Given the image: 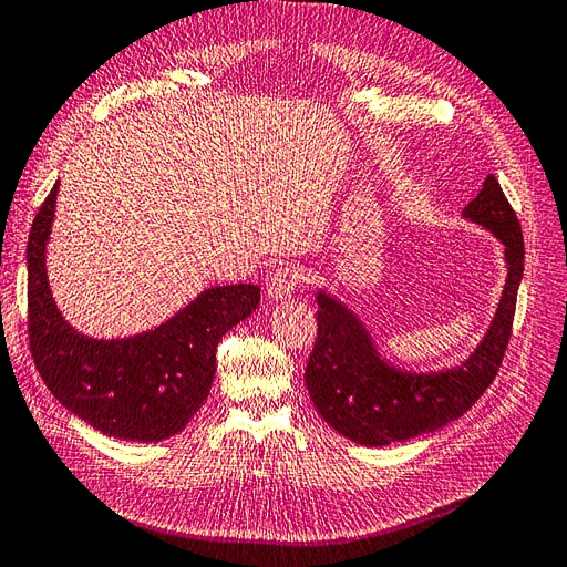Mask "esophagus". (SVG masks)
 I'll return each instance as SVG.
<instances>
[{
	"label": "esophagus",
	"instance_id": "obj_1",
	"mask_svg": "<svg viewBox=\"0 0 567 567\" xmlns=\"http://www.w3.org/2000/svg\"><path fill=\"white\" fill-rule=\"evenodd\" d=\"M305 281V274H302V267L290 262V265H281L271 271L269 277V296L274 300H284L288 296H293V290Z\"/></svg>",
	"mask_w": 567,
	"mask_h": 567
}]
</instances>
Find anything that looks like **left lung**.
I'll return each mask as SVG.
<instances>
[{
	"label": "left lung",
	"mask_w": 567,
	"mask_h": 567,
	"mask_svg": "<svg viewBox=\"0 0 567 567\" xmlns=\"http://www.w3.org/2000/svg\"><path fill=\"white\" fill-rule=\"evenodd\" d=\"M463 215L487 227L506 246L508 279L485 340L463 367L440 373H404L375 354L369 333L350 310L317 296V340L305 383L323 421L340 435L369 447L402 442L458 419L483 394L502 367L516 317L525 244L516 210L499 179L489 175Z\"/></svg>",
	"instance_id": "left-lung-1"
}]
</instances>
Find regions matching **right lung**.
I'll return each instance as SVG.
<instances>
[{
    "instance_id": "right-lung-1",
    "label": "right lung",
    "mask_w": 567,
    "mask_h": 567,
    "mask_svg": "<svg viewBox=\"0 0 567 567\" xmlns=\"http://www.w3.org/2000/svg\"><path fill=\"white\" fill-rule=\"evenodd\" d=\"M59 184L28 236V340L42 381L75 416L111 437L158 442L177 435L208 400L221 336L260 302L252 284L215 286L161 329L125 340L75 333L47 284L44 246Z\"/></svg>"
}]
</instances>
